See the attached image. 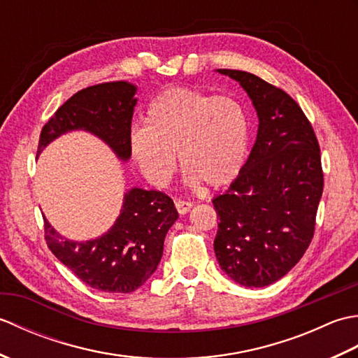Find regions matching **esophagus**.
I'll list each match as a JSON object with an SVG mask.
<instances>
[{
    "label": "esophagus",
    "instance_id": "34e87169",
    "mask_svg": "<svg viewBox=\"0 0 358 358\" xmlns=\"http://www.w3.org/2000/svg\"><path fill=\"white\" fill-rule=\"evenodd\" d=\"M175 208H177L180 215H185V214H187L189 210H191L192 203L191 201H185V200H175Z\"/></svg>",
    "mask_w": 358,
    "mask_h": 358
}]
</instances>
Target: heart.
<instances>
[{"label": "heart", "instance_id": "heart-1", "mask_svg": "<svg viewBox=\"0 0 358 358\" xmlns=\"http://www.w3.org/2000/svg\"><path fill=\"white\" fill-rule=\"evenodd\" d=\"M144 121L146 126H135L129 135V149L144 178L157 187L171 181L175 154L189 186L223 187L246 162L249 117L231 96L171 87L149 103Z\"/></svg>", "mask_w": 358, "mask_h": 358}]
</instances>
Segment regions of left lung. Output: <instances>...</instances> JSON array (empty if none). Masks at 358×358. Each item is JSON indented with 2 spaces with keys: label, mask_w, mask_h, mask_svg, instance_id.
<instances>
[{
  "label": "left lung",
  "mask_w": 358,
  "mask_h": 358,
  "mask_svg": "<svg viewBox=\"0 0 358 358\" xmlns=\"http://www.w3.org/2000/svg\"><path fill=\"white\" fill-rule=\"evenodd\" d=\"M217 72L248 94L258 131L238 177L212 200L220 218L214 250L235 283L264 287L300 262L314 237L323 194L320 148L306 115L285 90L249 72Z\"/></svg>",
  "instance_id": "8db88e82"
}]
</instances>
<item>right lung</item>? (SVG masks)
<instances>
[{"label": "right lung", "mask_w": 358, "mask_h": 358, "mask_svg": "<svg viewBox=\"0 0 358 358\" xmlns=\"http://www.w3.org/2000/svg\"><path fill=\"white\" fill-rule=\"evenodd\" d=\"M136 87L127 81L101 83L71 96L43 127L38 154L62 135L92 134L120 162H129V135ZM178 212L169 196L132 187L124 192L120 215L108 232L86 241L63 237L44 217L45 241L59 262L90 287L129 294L143 286L162 260L167 231Z\"/></svg>", "instance_id": "right-lung-1"}]
</instances>
